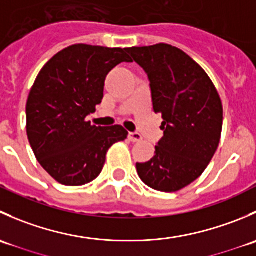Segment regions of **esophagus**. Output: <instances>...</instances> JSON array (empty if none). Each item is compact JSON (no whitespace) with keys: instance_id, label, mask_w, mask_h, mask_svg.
Wrapping results in <instances>:
<instances>
[{"instance_id":"obj_1","label":"esophagus","mask_w":256,"mask_h":256,"mask_svg":"<svg viewBox=\"0 0 256 256\" xmlns=\"http://www.w3.org/2000/svg\"><path fill=\"white\" fill-rule=\"evenodd\" d=\"M128 138H130L131 142H138V141L142 140V136L138 132H130L128 134Z\"/></svg>"}]
</instances>
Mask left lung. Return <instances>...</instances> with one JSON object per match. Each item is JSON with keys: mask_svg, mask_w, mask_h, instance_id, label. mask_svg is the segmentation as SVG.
<instances>
[{"mask_svg": "<svg viewBox=\"0 0 256 256\" xmlns=\"http://www.w3.org/2000/svg\"><path fill=\"white\" fill-rule=\"evenodd\" d=\"M126 50L148 76L154 112L164 138L154 156L136 164L148 187L176 192L197 180L213 158L223 126V106L204 70L180 49L160 43Z\"/></svg>", "mask_w": 256, "mask_h": 256, "instance_id": "obj_1", "label": "left lung"}]
</instances>
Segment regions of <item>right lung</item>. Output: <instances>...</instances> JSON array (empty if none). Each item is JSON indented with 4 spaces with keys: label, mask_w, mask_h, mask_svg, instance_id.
<instances>
[{
    "label": "right lung",
    "mask_w": 256,
    "mask_h": 256,
    "mask_svg": "<svg viewBox=\"0 0 256 256\" xmlns=\"http://www.w3.org/2000/svg\"><path fill=\"white\" fill-rule=\"evenodd\" d=\"M122 62H132L126 48L74 44L38 74L26 105L27 136L36 158L56 182L94 180L108 150L128 138L122 126L102 128L85 120L102 102L106 76Z\"/></svg>",
    "instance_id": "right-lung-1"
}]
</instances>
